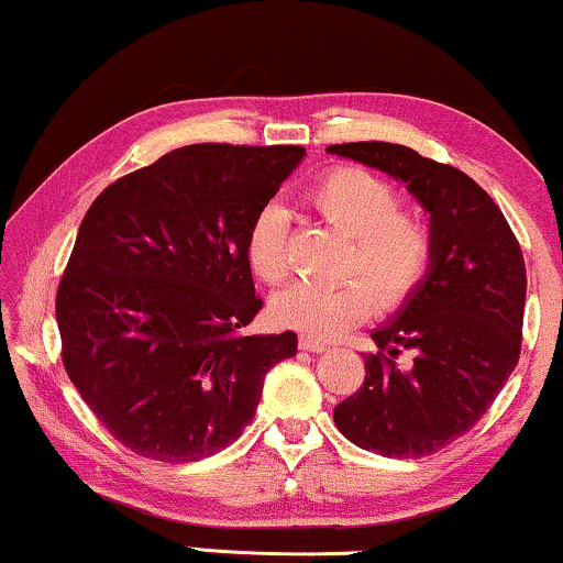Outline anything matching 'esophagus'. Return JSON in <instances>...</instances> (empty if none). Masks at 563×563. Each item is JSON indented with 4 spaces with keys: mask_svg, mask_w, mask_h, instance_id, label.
<instances>
[{
    "mask_svg": "<svg viewBox=\"0 0 563 563\" xmlns=\"http://www.w3.org/2000/svg\"><path fill=\"white\" fill-rule=\"evenodd\" d=\"M299 349L310 351V353H322V351H328V345L322 341H314V338H310V335H302L299 338Z\"/></svg>",
    "mask_w": 563,
    "mask_h": 563,
    "instance_id": "34e87169",
    "label": "esophagus"
}]
</instances>
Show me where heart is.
Here are the masks:
<instances>
[{"mask_svg": "<svg viewBox=\"0 0 563 563\" xmlns=\"http://www.w3.org/2000/svg\"><path fill=\"white\" fill-rule=\"evenodd\" d=\"M310 199L330 225L353 238L345 268L366 279L295 282L272 299V314L279 325L305 335L338 338L358 325L376 299L395 307L420 287L433 261V238L426 222L399 212V191L364 168H333L320 176ZM245 258L268 284L287 276V210L279 202L264 205L251 220Z\"/></svg>", "mask_w": 563, "mask_h": 563, "instance_id": "obj_1", "label": "heart"}]
</instances>
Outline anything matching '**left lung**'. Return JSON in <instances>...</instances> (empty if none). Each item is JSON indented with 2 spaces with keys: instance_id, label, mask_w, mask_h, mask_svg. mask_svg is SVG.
<instances>
[{
  "instance_id": "1",
  "label": "left lung",
  "mask_w": 563,
  "mask_h": 563,
  "mask_svg": "<svg viewBox=\"0 0 563 563\" xmlns=\"http://www.w3.org/2000/svg\"><path fill=\"white\" fill-rule=\"evenodd\" d=\"M328 153L402 181L428 212L433 261L391 320L372 330L379 351L333 420L358 449L418 459L464 435L518 366L526 261L487 191L459 168L395 143H343ZM413 351L407 369L394 358Z\"/></svg>"
}]
</instances>
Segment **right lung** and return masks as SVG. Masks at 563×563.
Segmentation results:
<instances>
[{"label": "right lung", "mask_w": 563, "mask_h": 563, "mask_svg": "<svg viewBox=\"0 0 563 563\" xmlns=\"http://www.w3.org/2000/svg\"><path fill=\"white\" fill-rule=\"evenodd\" d=\"M305 158L299 145H184L110 184L58 284L68 379L137 456L187 464L228 449L297 333L243 335L261 299L245 235Z\"/></svg>", "instance_id": "add662e5"}]
</instances>
